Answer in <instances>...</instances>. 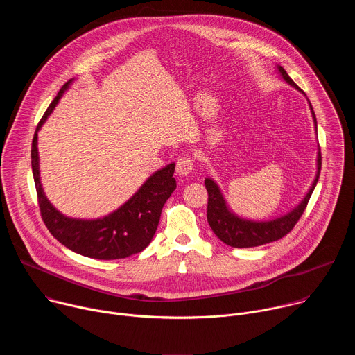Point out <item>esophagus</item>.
Returning a JSON list of instances; mask_svg holds the SVG:
<instances>
[{
  "mask_svg": "<svg viewBox=\"0 0 355 355\" xmlns=\"http://www.w3.org/2000/svg\"><path fill=\"white\" fill-rule=\"evenodd\" d=\"M193 168V159L191 156H182L177 162V173L180 175H188Z\"/></svg>",
  "mask_w": 355,
  "mask_h": 355,
  "instance_id": "1",
  "label": "esophagus"
}]
</instances>
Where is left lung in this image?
<instances>
[{"instance_id": "left-lung-1", "label": "left lung", "mask_w": 355, "mask_h": 355, "mask_svg": "<svg viewBox=\"0 0 355 355\" xmlns=\"http://www.w3.org/2000/svg\"><path fill=\"white\" fill-rule=\"evenodd\" d=\"M282 78L289 83L292 87L296 89L302 91L293 81L292 78L286 74V71L279 66L278 67ZM311 104V103H309ZM316 132H318V122H316V115L315 111L311 105ZM322 170V153H320V146H319V153H318V174L316 178L306 193V196L303 198L300 204L291 211L288 215L277 218L274 220L268 222H252V220H245L229 211L226 207V202L223 199V195L220 193L219 187L216 182L211 178L205 180V187L208 191V211H207V218L208 223L212 227L214 233L227 245L236 247V248H247V247H257L263 245L271 241H277L286 236L297 223L300 216L305 212L308 202L312 196V192L318 184L319 175Z\"/></svg>"}]
</instances>
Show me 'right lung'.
Wrapping results in <instances>:
<instances>
[{
  "instance_id": "1",
  "label": "right lung",
  "mask_w": 355,
  "mask_h": 355,
  "mask_svg": "<svg viewBox=\"0 0 355 355\" xmlns=\"http://www.w3.org/2000/svg\"><path fill=\"white\" fill-rule=\"evenodd\" d=\"M70 83L71 80L60 88L58 96L46 110L36 126L32 140V173L40 216L55 239L81 256L96 260L126 259L143 251L153 239L160 222L163 207L177 188V181L173 177L175 164L171 163L156 171L125 205L103 219L80 220L63 216L47 200L40 185L37 130L42 128L47 116L52 114Z\"/></svg>"
}]
</instances>
